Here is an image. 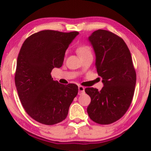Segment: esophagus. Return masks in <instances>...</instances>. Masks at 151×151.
Listing matches in <instances>:
<instances>
[{
	"instance_id": "obj_1",
	"label": "esophagus",
	"mask_w": 151,
	"mask_h": 151,
	"mask_svg": "<svg viewBox=\"0 0 151 151\" xmlns=\"http://www.w3.org/2000/svg\"><path fill=\"white\" fill-rule=\"evenodd\" d=\"M78 89H79V95H81V93H84V86H79Z\"/></svg>"
}]
</instances>
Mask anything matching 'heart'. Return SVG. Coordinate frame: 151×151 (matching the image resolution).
Wrapping results in <instances>:
<instances>
[{
    "label": "heart",
    "instance_id": "heart-1",
    "mask_svg": "<svg viewBox=\"0 0 151 151\" xmlns=\"http://www.w3.org/2000/svg\"><path fill=\"white\" fill-rule=\"evenodd\" d=\"M77 53L79 56V58H81V57L85 56L86 55L91 54V51L89 46L85 45H81L77 47Z\"/></svg>",
    "mask_w": 151,
    "mask_h": 151
}]
</instances>
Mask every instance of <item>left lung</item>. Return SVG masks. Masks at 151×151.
<instances>
[{
    "label": "left lung",
    "instance_id": "8db88e82",
    "mask_svg": "<svg viewBox=\"0 0 151 151\" xmlns=\"http://www.w3.org/2000/svg\"><path fill=\"white\" fill-rule=\"evenodd\" d=\"M96 56L99 76L104 86L99 91L85 89L91 97L89 116L99 124H110L121 119L131 105L136 82L132 58L122 38L105 30L94 31L88 38Z\"/></svg>",
    "mask_w": 151,
    "mask_h": 151
}]
</instances>
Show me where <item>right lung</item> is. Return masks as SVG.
Listing matches in <instances>:
<instances>
[{"instance_id":"add662e5","label":"right lung","mask_w":151,"mask_h":151,"mask_svg":"<svg viewBox=\"0 0 151 151\" xmlns=\"http://www.w3.org/2000/svg\"><path fill=\"white\" fill-rule=\"evenodd\" d=\"M79 32L42 30L23 42L17 60L15 83L27 114L45 125L65 120L77 95L74 84L64 85L54 81L51 72L62 67L65 52Z\"/></svg>"}]
</instances>
